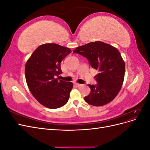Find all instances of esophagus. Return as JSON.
Segmentation results:
<instances>
[{
    "label": "esophagus",
    "instance_id": "1",
    "mask_svg": "<svg viewBox=\"0 0 150 150\" xmlns=\"http://www.w3.org/2000/svg\"><path fill=\"white\" fill-rule=\"evenodd\" d=\"M74 85H75L76 86H77V87H80V86H82V84H79V83H75V84H74Z\"/></svg>",
    "mask_w": 150,
    "mask_h": 150
}]
</instances>
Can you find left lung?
<instances>
[{"label":"left lung","instance_id":"left-lung-1","mask_svg":"<svg viewBox=\"0 0 150 150\" xmlns=\"http://www.w3.org/2000/svg\"><path fill=\"white\" fill-rule=\"evenodd\" d=\"M85 57L99 73L94 78L96 85L88 84L91 93L85 101L95 106H101L112 101L119 93L124 81L125 63L116 47L101 41H95L79 46L73 51Z\"/></svg>","mask_w":150,"mask_h":150}]
</instances>
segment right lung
<instances>
[{
  "label": "right lung",
  "mask_w": 150,
  "mask_h": 150,
  "mask_svg": "<svg viewBox=\"0 0 150 150\" xmlns=\"http://www.w3.org/2000/svg\"><path fill=\"white\" fill-rule=\"evenodd\" d=\"M71 50L57 44L40 45L32 54L25 66L27 84L39 103L50 109L61 108L67 103L73 87L71 82L59 79L61 62Z\"/></svg>",
  "instance_id": "obj_1"
}]
</instances>
